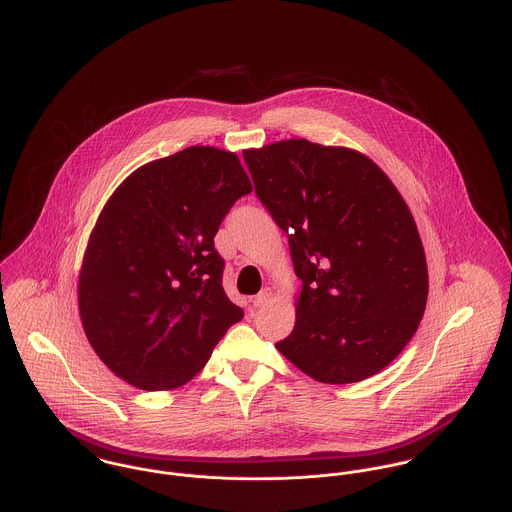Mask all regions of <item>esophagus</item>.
<instances>
[{
	"label": "esophagus",
	"instance_id": "esophagus-1",
	"mask_svg": "<svg viewBox=\"0 0 512 512\" xmlns=\"http://www.w3.org/2000/svg\"><path fill=\"white\" fill-rule=\"evenodd\" d=\"M270 297H272V290L266 288V290H262L252 299V303H254V307H262V305H266L270 301Z\"/></svg>",
	"mask_w": 512,
	"mask_h": 512
}]
</instances>
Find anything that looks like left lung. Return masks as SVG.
Returning a JSON list of instances; mask_svg holds the SVG:
<instances>
[{"instance_id":"left-lung-1","label":"left lung","mask_w":512,"mask_h":512,"mask_svg":"<svg viewBox=\"0 0 512 512\" xmlns=\"http://www.w3.org/2000/svg\"><path fill=\"white\" fill-rule=\"evenodd\" d=\"M258 199L288 232L292 335L276 349L325 384L365 380L414 337L428 301L416 220L386 173L349 147L282 140L244 149Z\"/></svg>"}]
</instances>
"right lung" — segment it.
<instances>
[{
    "label": "right lung",
    "instance_id": "obj_1",
    "mask_svg": "<svg viewBox=\"0 0 512 512\" xmlns=\"http://www.w3.org/2000/svg\"><path fill=\"white\" fill-rule=\"evenodd\" d=\"M250 191L236 153L193 146L138 167L106 201L76 288L86 339L116 376L179 388L242 319L222 288L215 234Z\"/></svg>",
    "mask_w": 512,
    "mask_h": 512
}]
</instances>
